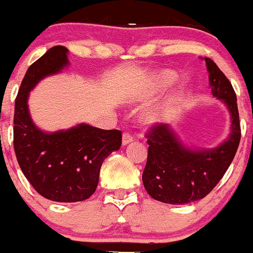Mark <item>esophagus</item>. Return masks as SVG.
Masks as SVG:
<instances>
[{
    "label": "esophagus",
    "instance_id": "obj_1",
    "mask_svg": "<svg viewBox=\"0 0 253 253\" xmlns=\"http://www.w3.org/2000/svg\"><path fill=\"white\" fill-rule=\"evenodd\" d=\"M132 141H133V137H132L129 133L122 134V144H124V145H127L128 143H131Z\"/></svg>",
    "mask_w": 253,
    "mask_h": 253
}]
</instances>
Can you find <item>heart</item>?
Here are the masks:
<instances>
[{
  "label": "heart",
  "instance_id": "1",
  "mask_svg": "<svg viewBox=\"0 0 253 253\" xmlns=\"http://www.w3.org/2000/svg\"><path fill=\"white\" fill-rule=\"evenodd\" d=\"M175 81V73L171 71H162V72L157 73L153 78L154 82V89L155 90H162L163 88H165L167 85L171 84ZM163 111L160 109H154V110H150L149 112L144 115V121L149 125H155L159 124L163 120Z\"/></svg>",
  "mask_w": 253,
  "mask_h": 253
}]
</instances>
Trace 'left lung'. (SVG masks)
Returning a JSON list of instances; mask_svg holds the SVG:
<instances>
[{"label":"left lung","mask_w":253,"mask_h":253,"mask_svg":"<svg viewBox=\"0 0 253 253\" xmlns=\"http://www.w3.org/2000/svg\"><path fill=\"white\" fill-rule=\"evenodd\" d=\"M209 86L230 114V134L214 148L186 145L169 124H160L147 134L148 159L142 180L154 200L187 205L205 198L233 162L241 138L236 94L213 60L206 57Z\"/></svg>","instance_id":"obj_1"}]
</instances>
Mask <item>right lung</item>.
Wrapping results in <instances>:
<instances>
[{
  "mask_svg": "<svg viewBox=\"0 0 253 253\" xmlns=\"http://www.w3.org/2000/svg\"><path fill=\"white\" fill-rule=\"evenodd\" d=\"M68 50L53 46L25 73L14 105V152L27 180L55 202H81L96 190L104 160L121 147V131L78 124L45 132L32 120L28 99L37 84L70 66Z\"/></svg>",
  "mask_w": 253,
  "mask_h": 253,
  "instance_id": "add662e5",
  "label": "right lung"
}]
</instances>
